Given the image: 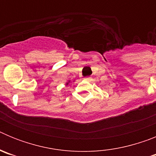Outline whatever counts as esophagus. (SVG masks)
Segmentation results:
<instances>
[{"mask_svg":"<svg viewBox=\"0 0 156 156\" xmlns=\"http://www.w3.org/2000/svg\"><path fill=\"white\" fill-rule=\"evenodd\" d=\"M84 80L87 81H90L92 79H91V77H85Z\"/></svg>","mask_w":156,"mask_h":156,"instance_id":"1","label":"esophagus"}]
</instances>
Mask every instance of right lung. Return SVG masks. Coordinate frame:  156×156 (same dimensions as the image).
Returning a JSON list of instances; mask_svg holds the SVG:
<instances>
[{
  "instance_id": "obj_1",
  "label": "right lung",
  "mask_w": 156,
  "mask_h": 156,
  "mask_svg": "<svg viewBox=\"0 0 156 156\" xmlns=\"http://www.w3.org/2000/svg\"><path fill=\"white\" fill-rule=\"evenodd\" d=\"M69 82H70V81H69L68 83H66V85H68V84H69Z\"/></svg>"
}]
</instances>
